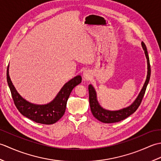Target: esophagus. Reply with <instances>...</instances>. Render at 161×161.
<instances>
[{
    "label": "esophagus",
    "mask_w": 161,
    "mask_h": 161,
    "mask_svg": "<svg viewBox=\"0 0 161 161\" xmlns=\"http://www.w3.org/2000/svg\"><path fill=\"white\" fill-rule=\"evenodd\" d=\"M92 77V73H91V71L89 70H86L84 71L83 73V77L86 80H90Z\"/></svg>",
    "instance_id": "34e87169"
}]
</instances>
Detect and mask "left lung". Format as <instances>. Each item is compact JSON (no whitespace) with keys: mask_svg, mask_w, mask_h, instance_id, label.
Segmentation results:
<instances>
[{"mask_svg":"<svg viewBox=\"0 0 161 161\" xmlns=\"http://www.w3.org/2000/svg\"><path fill=\"white\" fill-rule=\"evenodd\" d=\"M141 45L143 50L145 51V54L147 59V75L145 82L143 85L142 89L138 94V97H136L135 101L133 103L126 108H123L118 111H109L101 107V105L99 104L97 99V93L94 87L91 84L88 86V93H89V103L90 107L92 112V114L94 117L97 119L102 122L104 123H114L118 122L121 120H123L125 118H128L129 115L133 114L141 104L142 100V98L144 97L147 86L149 81L150 75H151V68H150L149 64V58L148 55L147 50L144 42L141 43Z\"/></svg>","mask_w":161,"mask_h":161,"instance_id":"obj_1","label":"left lung"}]
</instances>
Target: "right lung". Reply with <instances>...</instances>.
<instances>
[{"mask_svg":"<svg viewBox=\"0 0 161 161\" xmlns=\"http://www.w3.org/2000/svg\"><path fill=\"white\" fill-rule=\"evenodd\" d=\"M7 81L14 102L20 114L37 123L52 125L57 122L64 115L68 99L73 88L81 82V77L77 75L68 81L61 88L54 100L46 104H33L20 96L9 77V65L7 70Z\"/></svg>","mask_w":161,"mask_h":161,"instance_id":"obj_1","label":"right lung"}]
</instances>
